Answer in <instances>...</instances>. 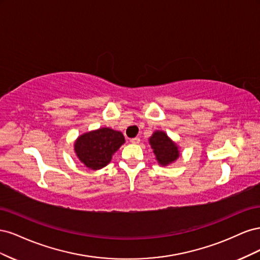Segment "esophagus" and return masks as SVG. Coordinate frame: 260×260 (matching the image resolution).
I'll use <instances>...</instances> for the list:
<instances>
[{
    "label": "esophagus",
    "instance_id": "34e87169",
    "mask_svg": "<svg viewBox=\"0 0 260 260\" xmlns=\"http://www.w3.org/2000/svg\"><path fill=\"white\" fill-rule=\"evenodd\" d=\"M130 142L132 144H138V143H140V138H133L130 140Z\"/></svg>",
    "mask_w": 260,
    "mask_h": 260
}]
</instances>
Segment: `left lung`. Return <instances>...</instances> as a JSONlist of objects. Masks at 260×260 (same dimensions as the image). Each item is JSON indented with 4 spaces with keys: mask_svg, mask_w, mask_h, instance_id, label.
Listing matches in <instances>:
<instances>
[{
    "mask_svg": "<svg viewBox=\"0 0 260 260\" xmlns=\"http://www.w3.org/2000/svg\"><path fill=\"white\" fill-rule=\"evenodd\" d=\"M149 143L160 165H168L175 161L179 157V151L176 143L167 137L162 131H156L149 139Z\"/></svg>",
    "mask_w": 260,
    "mask_h": 260,
    "instance_id": "8db88e82",
    "label": "left lung"
}]
</instances>
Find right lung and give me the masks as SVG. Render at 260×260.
<instances>
[{"label": "right lung", "instance_id": "1", "mask_svg": "<svg viewBox=\"0 0 260 260\" xmlns=\"http://www.w3.org/2000/svg\"><path fill=\"white\" fill-rule=\"evenodd\" d=\"M124 143L122 133L109 128L84 133L75 143V152L86 167L98 170L111 161L112 155Z\"/></svg>", "mask_w": 260, "mask_h": 260}]
</instances>
